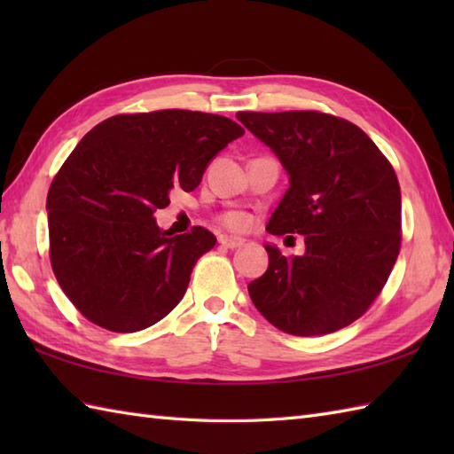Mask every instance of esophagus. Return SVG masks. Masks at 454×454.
<instances>
[{"instance_id":"1","label":"esophagus","mask_w":454,"mask_h":454,"mask_svg":"<svg viewBox=\"0 0 454 454\" xmlns=\"http://www.w3.org/2000/svg\"><path fill=\"white\" fill-rule=\"evenodd\" d=\"M218 242L220 246H224L228 249H236V247H242L246 244V239L236 238V236H218Z\"/></svg>"}]
</instances>
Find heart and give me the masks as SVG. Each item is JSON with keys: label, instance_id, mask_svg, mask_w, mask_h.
Returning a JSON list of instances; mask_svg holds the SVG:
<instances>
[{"label": "heart", "instance_id": "obj_1", "mask_svg": "<svg viewBox=\"0 0 454 454\" xmlns=\"http://www.w3.org/2000/svg\"><path fill=\"white\" fill-rule=\"evenodd\" d=\"M222 220H224V224L232 230H246V228H249V224H252V218H249V215H246V212H242V210L228 212V215Z\"/></svg>", "mask_w": 454, "mask_h": 454}]
</instances>
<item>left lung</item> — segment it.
Wrapping results in <instances>:
<instances>
[{
    "label": "left lung",
    "instance_id": "obj_1",
    "mask_svg": "<svg viewBox=\"0 0 454 454\" xmlns=\"http://www.w3.org/2000/svg\"><path fill=\"white\" fill-rule=\"evenodd\" d=\"M281 161L288 189L267 232L304 236L288 259L265 244L267 271L247 285L259 312L293 335L353 324L380 294L400 254L402 195L388 160L353 122L317 111L238 113Z\"/></svg>",
    "mask_w": 454,
    "mask_h": 454
}]
</instances>
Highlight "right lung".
<instances>
[{
  "instance_id": "right-lung-1",
  "label": "right lung",
  "mask_w": 454,
  "mask_h": 454,
  "mask_svg": "<svg viewBox=\"0 0 454 454\" xmlns=\"http://www.w3.org/2000/svg\"><path fill=\"white\" fill-rule=\"evenodd\" d=\"M244 129L220 114H117L80 140L46 199L51 262L72 304L105 330L132 333L166 317L216 238L173 236L153 212L171 189L199 187L208 163Z\"/></svg>"
}]
</instances>
